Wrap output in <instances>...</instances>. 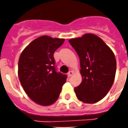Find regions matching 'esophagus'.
Returning <instances> with one entry per match:
<instances>
[{"mask_svg": "<svg viewBox=\"0 0 128 128\" xmlns=\"http://www.w3.org/2000/svg\"><path fill=\"white\" fill-rule=\"evenodd\" d=\"M73 73H74V72H73L72 70H70V71H69V72H68V74H67V75H68V77H70V76H72V75H73Z\"/></svg>", "mask_w": 128, "mask_h": 128, "instance_id": "esophagus-1", "label": "esophagus"}]
</instances>
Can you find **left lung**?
<instances>
[{"label":"left lung","instance_id":"obj_1","mask_svg":"<svg viewBox=\"0 0 128 128\" xmlns=\"http://www.w3.org/2000/svg\"><path fill=\"white\" fill-rule=\"evenodd\" d=\"M78 53L82 81L75 88L79 100L94 104L102 100L112 86L116 70L114 54L99 37L92 34L68 40Z\"/></svg>","mask_w":128,"mask_h":128}]
</instances>
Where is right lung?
Wrapping results in <instances>:
<instances>
[{
	"mask_svg": "<svg viewBox=\"0 0 128 128\" xmlns=\"http://www.w3.org/2000/svg\"><path fill=\"white\" fill-rule=\"evenodd\" d=\"M64 39L47 36L32 41L21 53L18 78L29 98L41 106H49L58 99L67 76L57 72L53 53Z\"/></svg>",
	"mask_w": 128,
	"mask_h": 128,
	"instance_id": "1",
	"label": "right lung"
}]
</instances>
